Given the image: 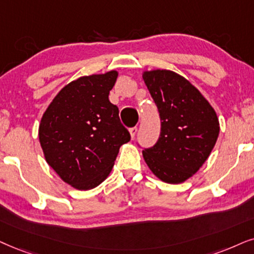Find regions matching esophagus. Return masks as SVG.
Wrapping results in <instances>:
<instances>
[{
	"instance_id": "1",
	"label": "esophagus",
	"mask_w": 254,
	"mask_h": 254,
	"mask_svg": "<svg viewBox=\"0 0 254 254\" xmlns=\"http://www.w3.org/2000/svg\"><path fill=\"white\" fill-rule=\"evenodd\" d=\"M137 127H131V129L129 130V132H130V136H131V138H132V139H133V138H134V136H136V133H137Z\"/></svg>"
}]
</instances>
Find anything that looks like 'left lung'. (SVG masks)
Returning <instances> with one entry per match:
<instances>
[{"mask_svg":"<svg viewBox=\"0 0 254 254\" xmlns=\"http://www.w3.org/2000/svg\"><path fill=\"white\" fill-rule=\"evenodd\" d=\"M142 78L158 108V142L143 151L151 172L168 184H181L203 166L219 136V120L206 98L179 73L144 70Z\"/></svg>","mask_w":254,"mask_h":254,"instance_id":"obj_1","label":"left lung"}]
</instances>
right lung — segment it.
Masks as SVG:
<instances>
[{"mask_svg": "<svg viewBox=\"0 0 254 254\" xmlns=\"http://www.w3.org/2000/svg\"><path fill=\"white\" fill-rule=\"evenodd\" d=\"M118 71L81 76L64 85L38 127L44 158L76 190L98 186L110 175L120 147L130 140L120 111L109 101Z\"/></svg>", "mask_w": 254, "mask_h": 254, "instance_id": "add662e5", "label": "right lung"}]
</instances>
